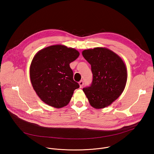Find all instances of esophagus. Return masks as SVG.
Wrapping results in <instances>:
<instances>
[{"label":"esophagus","instance_id":"esophagus-1","mask_svg":"<svg viewBox=\"0 0 154 154\" xmlns=\"http://www.w3.org/2000/svg\"><path fill=\"white\" fill-rule=\"evenodd\" d=\"M79 83V85H80V88H82V86L84 85V82L83 80H80Z\"/></svg>","mask_w":154,"mask_h":154}]
</instances>
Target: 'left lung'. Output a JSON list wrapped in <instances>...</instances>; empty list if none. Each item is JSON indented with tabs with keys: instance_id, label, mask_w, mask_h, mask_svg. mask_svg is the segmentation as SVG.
Segmentation results:
<instances>
[{
	"instance_id": "left-lung-1",
	"label": "left lung",
	"mask_w": 154,
	"mask_h": 154,
	"mask_svg": "<svg viewBox=\"0 0 154 154\" xmlns=\"http://www.w3.org/2000/svg\"><path fill=\"white\" fill-rule=\"evenodd\" d=\"M91 66L93 81L83 91L90 105L97 109L108 106L123 92L127 74L122 60L106 48H96L82 52Z\"/></svg>"
}]
</instances>
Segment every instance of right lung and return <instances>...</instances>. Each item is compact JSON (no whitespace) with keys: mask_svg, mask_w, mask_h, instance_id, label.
Masks as SVG:
<instances>
[{"mask_svg":"<svg viewBox=\"0 0 154 154\" xmlns=\"http://www.w3.org/2000/svg\"><path fill=\"white\" fill-rule=\"evenodd\" d=\"M79 56L77 50L63 45L46 48L35 55L30 65V80L44 102L57 108L68 104L74 91L80 87L69 66Z\"/></svg>","mask_w":154,"mask_h":154,"instance_id":"1","label":"right lung"}]
</instances>
